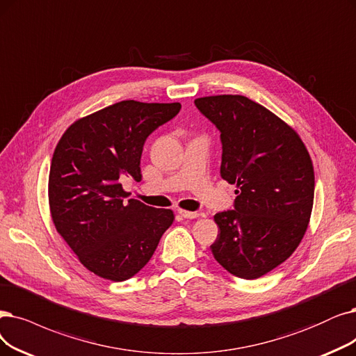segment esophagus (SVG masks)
Here are the masks:
<instances>
[{
	"mask_svg": "<svg viewBox=\"0 0 356 356\" xmlns=\"http://www.w3.org/2000/svg\"><path fill=\"white\" fill-rule=\"evenodd\" d=\"M178 213L186 219H195L198 218V213L197 211H188V210H184V209H178Z\"/></svg>",
	"mask_w": 356,
	"mask_h": 356,
	"instance_id": "obj_1",
	"label": "esophagus"
}]
</instances>
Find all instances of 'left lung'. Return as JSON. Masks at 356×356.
Here are the masks:
<instances>
[{"mask_svg":"<svg viewBox=\"0 0 356 356\" xmlns=\"http://www.w3.org/2000/svg\"><path fill=\"white\" fill-rule=\"evenodd\" d=\"M197 109L220 131V177L236 184L234 210L215 215L210 250L241 279L268 273L300 245L314 203V168L285 121L241 95L198 97Z\"/></svg>","mask_w":356,"mask_h":356,"instance_id":"1","label":"left lung"}]
</instances>
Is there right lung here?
I'll return each instance as SVG.
<instances>
[{"instance_id":"add662e5","label":"right lung","mask_w":356,"mask_h":356,"mask_svg":"<svg viewBox=\"0 0 356 356\" xmlns=\"http://www.w3.org/2000/svg\"><path fill=\"white\" fill-rule=\"evenodd\" d=\"M179 109L178 102L122 101L77 120L56 145L48 182L52 222L96 276L133 277L172 225V210L125 202L122 181L141 179L146 138Z\"/></svg>"}]
</instances>
